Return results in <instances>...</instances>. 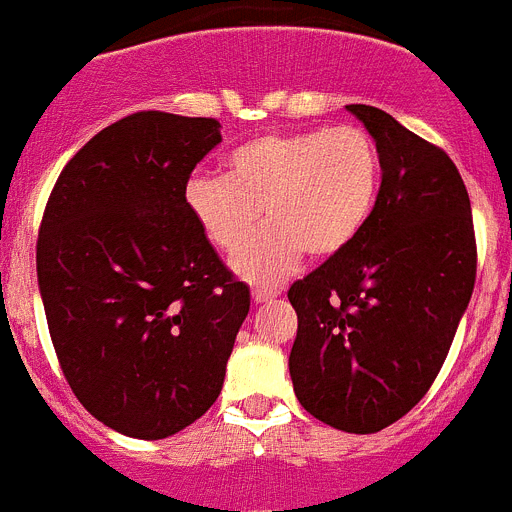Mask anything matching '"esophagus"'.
I'll use <instances>...</instances> for the list:
<instances>
[{
    "instance_id": "34e87169",
    "label": "esophagus",
    "mask_w": 512,
    "mask_h": 512,
    "mask_svg": "<svg viewBox=\"0 0 512 512\" xmlns=\"http://www.w3.org/2000/svg\"><path fill=\"white\" fill-rule=\"evenodd\" d=\"M283 290L280 288H262V285H257L255 290H252V298H255L257 303H265V301H273V298H278Z\"/></svg>"
}]
</instances>
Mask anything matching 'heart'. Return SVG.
<instances>
[{
  "mask_svg": "<svg viewBox=\"0 0 512 512\" xmlns=\"http://www.w3.org/2000/svg\"><path fill=\"white\" fill-rule=\"evenodd\" d=\"M380 178V150L370 132L339 124L234 147L224 158V178H188L186 206L224 255H237L265 214L270 224L234 267L247 280L273 283L303 252L334 257L347 250L370 222Z\"/></svg>",
  "mask_w": 512,
  "mask_h": 512,
  "instance_id": "obj_1",
  "label": "heart"
}]
</instances>
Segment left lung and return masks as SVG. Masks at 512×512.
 <instances>
[{
	"mask_svg": "<svg viewBox=\"0 0 512 512\" xmlns=\"http://www.w3.org/2000/svg\"><path fill=\"white\" fill-rule=\"evenodd\" d=\"M382 160L370 222L288 290L290 380L313 418L375 434L428 393L477 278L472 206L457 165L390 114L349 104Z\"/></svg>",
	"mask_w": 512,
	"mask_h": 512,
	"instance_id": "1",
	"label": "left lung"
}]
</instances>
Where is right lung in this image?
<instances>
[{"label": "right lung", "instance_id": "1", "mask_svg": "<svg viewBox=\"0 0 512 512\" xmlns=\"http://www.w3.org/2000/svg\"><path fill=\"white\" fill-rule=\"evenodd\" d=\"M219 127L119 119L68 160L43 211L38 283L61 370L91 416L132 439H165L209 411L250 311V288L186 206Z\"/></svg>", "mask_w": 512, "mask_h": 512}]
</instances>
